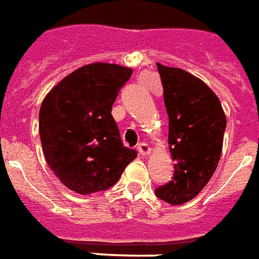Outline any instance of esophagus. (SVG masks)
Wrapping results in <instances>:
<instances>
[{"label": "esophagus", "instance_id": "obj_1", "mask_svg": "<svg viewBox=\"0 0 259 259\" xmlns=\"http://www.w3.org/2000/svg\"><path fill=\"white\" fill-rule=\"evenodd\" d=\"M138 152H139L142 156H146V155L150 154V146L147 143H139L138 144Z\"/></svg>", "mask_w": 259, "mask_h": 259}]
</instances>
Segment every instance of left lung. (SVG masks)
Segmentation results:
<instances>
[{
	"mask_svg": "<svg viewBox=\"0 0 259 259\" xmlns=\"http://www.w3.org/2000/svg\"><path fill=\"white\" fill-rule=\"evenodd\" d=\"M158 65L168 115L172 179L155 188L159 199L183 204L207 185L222 154L226 116L217 95L191 73Z\"/></svg>",
	"mask_w": 259,
	"mask_h": 259,
	"instance_id": "obj_1",
	"label": "left lung"
}]
</instances>
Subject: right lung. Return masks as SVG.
<instances>
[{
    "instance_id": "1",
    "label": "right lung",
    "mask_w": 259,
    "mask_h": 259,
    "mask_svg": "<svg viewBox=\"0 0 259 259\" xmlns=\"http://www.w3.org/2000/svg\"><path fill=\"white\" fill-rule=\"evenodd\" d=\"M131 68L94 63L63 78L47 95L38 128L48 165L69 190L87 195L104 191L138 156L124 147L112 105Z\"/></svg>"
}]
</instances>
